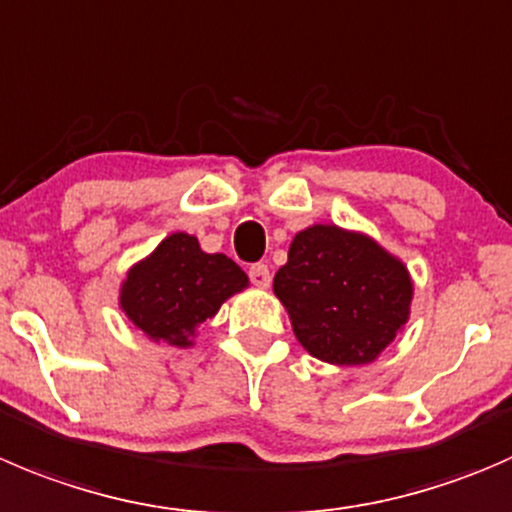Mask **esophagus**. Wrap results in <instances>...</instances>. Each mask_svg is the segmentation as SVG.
Listing matches in <instances>:
<instances>
[{
  "label": "esophagus",
  "mask_w": 512,
  "mask_h": 512,
  "mask_svg": "<svg viewBox=\"0 0 512 512\" xmlns=\"http://www.w3.org/2000/svg\"><path fill=\"white\" fill-rule=\"evenodd\" d=\"M250 280L255 287H270V267L262 265V262H257V265L250 267Z\"/></svg>",
  "instance_id": "34e87169"
}]
</instances>
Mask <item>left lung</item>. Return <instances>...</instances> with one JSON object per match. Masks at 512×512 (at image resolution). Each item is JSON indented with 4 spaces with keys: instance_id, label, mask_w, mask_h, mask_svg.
<instances>
[{
    "instance_id": "obj_1",
    "label": "left lung",
    "mask_w": 512,
    "mask_h": 512,
    "mask_svg": "<svg viewBox=\"0 0 512 512\" xmlns=\"http://www.w3.org/2000/svg\"><path fill=\"white\" fill-rule=\"evenodd\" d=\"M275 295L310 355L365 365L408 322L413 282L403 262L367 235L312 225L292 240Z\"/></svg>"
}]
</instances>
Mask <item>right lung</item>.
<instances>
[{"mask_svg": "<svg viewBox=\"0 0 512 512\" xmlns=\"http://www.w3.org/2000/svg\"><path fill=\"white\" fill-rule=\"evenodd\" d=\"M247 275L227 255H207L197 237L175 232L122 282L119 305L150 340L192 345L197 325L245 290Z\"/></svg>", "mask_w": 512, "mask_h": 512, "instance_id": "add662e5", "label": "right lung"}]
</instances>
